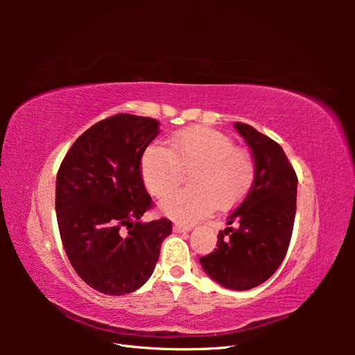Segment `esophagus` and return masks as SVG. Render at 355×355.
<instances>
[{
    "label": "esophagus",
    "instance_id": "obj_1",
    "mask_svg": "<svg viewBox=\"0 0 355 355\" xmlns=\"http://www.w3.org/2000/svg\"><path fill=\"white\" fill-rule=\"evenodd\" d=\"M191 230H192L191 225H184V223H179V222L173 225V231L175 232H188Z\"/></svg>",
    "mask_w": 355,
    "mask_h": 355
}]
</instances>
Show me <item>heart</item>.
I'll return each instance as SVG.
<instances>
[{"instance_id": "1", "label": "heart", "mask_w": 355, "mask_h": 355, "mask_svg": "<svg viewBox=\"0 0 355 355\" xmlns=\"http://www.w3.org/2000/svg\"><path fill=\"white\" fill-rule=\"evenodd\" d=\"M166 145H149L141 158L142 180L154 197L173 188L180 171L188 188L170 192L159 206L179 222H196L207 216L218 202L230 209L249 192L254 179L252 155L234 145L232 139L210 127H188L171 135Z\"/></svg>"}]
</instances>
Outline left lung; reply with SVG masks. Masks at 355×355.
<instances>
[{
    "label": "left lung",
    "instance_id": "1",
    "mask_svg": "<svg viewBox=\"0 0 355 355\" xmlns=\"http://www.w3.org/2000/svg\"><path fill=\"white\" fill-rule=\"evenodd\" d=\"M234 127L252 149L254 179L249 194L219 231L218 249L200 257L211 280L225 288L249 290L282 265L292 239L297 178L283 148L243 123Z\"/></svg>",
    "mask_w": 355,
    "mask_h": 355
}]
</instances>
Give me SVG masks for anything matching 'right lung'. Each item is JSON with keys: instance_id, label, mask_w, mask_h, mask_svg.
Masks as SVG:
<instances>
[{"instance_id": "1", "label": "right lung", "mask_w": 355, "mask_h": 355, "mask_svg": "<svg viewBox=\"0 0 355 355\" xmlns=\"http://www.w3.org/2000/svg\"><path fill=\"white\" fill-rule=\"evenodd\" d=\"M159 121L116 114L92 125L71 146L56 178L63 249L81 280L111 296L132 293L153 275L171 222H142L153 198L141 158Z\"/></svg>"}]
</instances>
